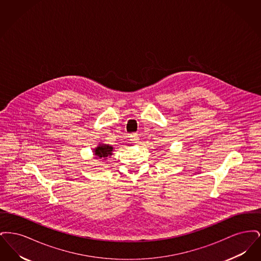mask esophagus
Listing matches in <instances>:
<instances>
[{
	"label": "esophagus",
	"instance_id": "obj_1",
	"mask_svg": "<svg viewBox=\"0 0 261 261\" xmlns=\"http://www.w3.org/2000/svg\"><path fill=\"white\" fill-rule=\"evenodd\" d=\"M129 138H130V142L133 144H137L139 142V136L137 134H132L131 136H129Z\"/></svg>",
	"mask_w": 261,
	"mask_h": 261
}]
</instances>
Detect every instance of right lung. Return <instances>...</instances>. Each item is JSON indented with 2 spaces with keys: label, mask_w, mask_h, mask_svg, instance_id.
<instances>
[{
  "label": "right lung",
  "mask_w": 261,
  "mask_h": 261,
  "mask_svg": "<svg viewBox=\"0 0 261 261\" xmlns=\"http://www.w3.org/2000/svg\"><path fill=\"white\" fill-rule=\"evenodd\" d=\"M113 149H114V148L111 145L100 142L97 147H95L93 149V154L95 155V159H99L101 161H107L108 156H112Z\"/></svg>",
  "instance_id": "1"
}]
</instances>
